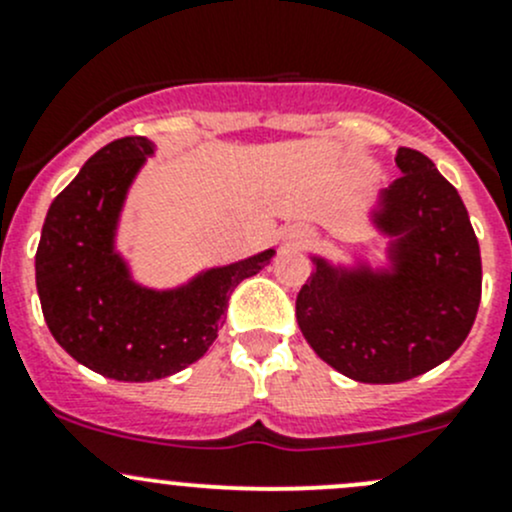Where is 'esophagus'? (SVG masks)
<instances>
[{"mask_svg":"<svg viewBox=\"0 0 512 512\" xmlns=\"http://www.w3.org/2000/svg\"><path fill=\"white\" fill-rule=\"evenodd\" d=\"M287 242H289V245H297V247L309 245V242H312V232H309V230H292L287 235Z\"/></svg>","mask_w":512,"mask_h":512,"instance_id":"1","label":"esophagus"}]
</instances>
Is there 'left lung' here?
<instances>
[{
	"mask_svg": "<svg viewBox=\"0 0 512 512\" xmlns=\"http://www.w3.org/2000/svg\"><path fill=\"white\" fill-rule=\"evenodd\" d=\"M401 175L366 218L386 240L384 265L366 255L314 272L297 294V324L314 354L361 384H399L443 364L471 332L480 304V247L458 190L411 148Z\"/></svg>",
	"mask_w": 512,
	"mask_h": 512,
	"instance_id": "left-lung-1",
	"label": "left lung"
}]
</instances>
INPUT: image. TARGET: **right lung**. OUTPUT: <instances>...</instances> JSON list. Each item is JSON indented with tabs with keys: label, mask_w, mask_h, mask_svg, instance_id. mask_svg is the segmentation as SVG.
Returning a JSON list of instances; mask_svg holds the SVG:
<instances>
[{
	"label": "right lung",
	"mask_w": 512,
	"mask_h": 512,
	"mask_svg": "<svg viewBox=\"0 0 512 512\" xmlns=\"http://www.w3.org/2000/svg\"><path fill=\"white\" fill-rule=\"evenodd\" d=\"M156 143L118 138L94 153L46 213L36 250V292L64 352L116 381H156L198 361L218 339L230 292L270 265L262 250L208 267L175 287H148L118 250L128 190Z\"/></svg>",
	"instance_id": "right-lung-1"
}]
</instances>
